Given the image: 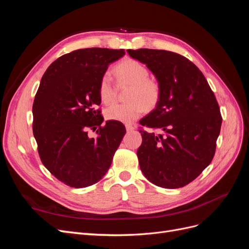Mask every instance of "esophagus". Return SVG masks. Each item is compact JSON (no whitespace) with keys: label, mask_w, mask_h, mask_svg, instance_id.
<instances>
[{"label":"esophagus","mask_w":249,"mask_h":249,"mask_svg":"<svg viewBox=\"0 0 249 249\" xmlns=\"http://www.w3.org/2000/svg\"><path fill=\"white\" fill-rule=\"evenodd\" d=\"M134 129H135V126H134V125H132V124H125V130H126L127 132L133 131Z\"/></svg>","instance_id":"34e87169"}]
</instances>
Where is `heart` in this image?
<instances>
[{
  "instance_id": "heart-1",
  "label": "heart",
  "mask_w": 249,
  "mask_h": 249,
  "mask_svg": "<svg viewBox=\"0 0 249 249\" xmlns=\"http://www.w3.org/2000/svg\"><path fill=\"white\" fill-rule=\"evenodd\" d=\"M118 83H129L131 88L126 94L129 102L113 104L105 111L109 120L130 124L139 118L145 109H154L160 101L161 88L154 80H150L149 71L139 61L126 59L114 70ZM100 99L104 104H110L115 99V86L109 72H105L99 85Z\"/></svg>"
}]
</instances>
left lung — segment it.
I'll use <instances>...</instances> for the list:
<instances>
[{
	"label": "left lung",
	"mask_w": 249,
	"mask_h": 249,
	"mask_svg": "<svg viewBox=\"0 0 249 249\" xmlns=\"http://www.w3.org/2000/svg\"><path fill=\"white\" fill-rule=\"evenodd\" d=\"M145 64L161 88L160 101L139 130L141 171L150 183L176 189L191 183L213 160L222 117L212 89L198 67L186 57L164 50H127Z\"/></svg>",
	"instance_id": "1"
}]
</instances>
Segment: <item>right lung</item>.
<instances>
[{"instance_id": "1", "label": "right lung", "mask_w": 249, "mask_h": 249, "mask_svg": "<svg viewBox=\"0 0 249 249\" xmlns=\"http://www.w3.org/2000/svg\"><path fill=\"white\" fill-rule=\"evenodd\" d=\"M124 50L90 48L55 60L44 72L33 103V134L42 164L60 182L72 188L91 186L106 175L125 127L106 122L99 85L109 64ZM100 127L95 139L88 129Z\"/></svg>"}]
</instances>
